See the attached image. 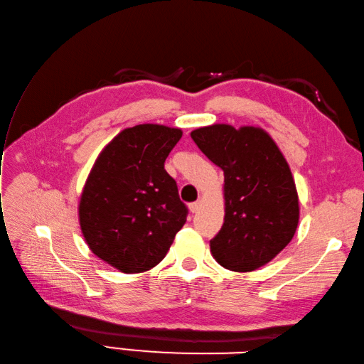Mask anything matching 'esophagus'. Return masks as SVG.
<instances>
[{"label": "esophagus", "instance_id": "esophagus-1", "mask_svg": "<svg viewBox=\"0 0 364 364\" xmlns=\"http://www.w3.org/2000/svg\"><path fill=\"white\" fill-rule=\"evenodd\" d=\"M200 208H201V203H200V201H196V203H191V205H189V209H191V213H192V214H196V213H198V210H200Z\"/></svg>", "mask_w": 364, "mask_h": 364}]
</instances>
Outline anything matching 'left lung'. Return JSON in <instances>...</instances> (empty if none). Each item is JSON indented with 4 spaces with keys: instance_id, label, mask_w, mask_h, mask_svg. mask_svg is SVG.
Returning <instances> with one entry per match:
<instances>
[{
    "instance_id": "8db88e82",
    "label": "left lung",
    "mask_w": 364,
    "mask_h": 364,
    "mask_svg": "<svg viewBox=\"0 0 364 364\" xmlns=\"http://www.w3.org/2000/svg\"><path fill=\"white\" fill-rule=\"evenodd\" d=\"M191 136L225 175V222L210 240V252L231 272H255L296 232L299 200L290 166L259 127L214 124Z\"/></svg>"
}]
</instances>
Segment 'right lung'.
<instances>
[{
  "label": "right lung",
  "mask_w": 364,
  "mask_h": 364,
  "mask_svg": "<svg viewBox=\"0 0 364 364\" xmlns=\"http://www.w3.org/2000/svg\"><path fill=\"white\" fill-rule=\"evenodd\" d=\"M183 132L159 124L122 130L100 151L79 201L90 250L119 269L142 273L164 259L188 208L164 161Z\"/></svg>",
  "instance_id": "1"
}]
</instances>
